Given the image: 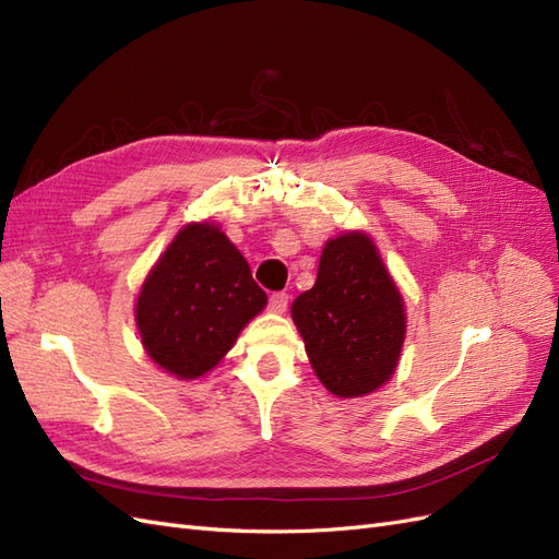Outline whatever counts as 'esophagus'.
Returning a JSON list of instances; mask_svg holds the SVG:
<instances>
[{
	"label": "esophagus",
	"instance_id": "1",
	"mask_svg": "<svg viewBox=\"0 0 559 559\" xmlns=\"http://www.w3.org/2000/svg\"><path fill=\"white\" fill-rule=\"evenodd\" d=\"M288 293H271L269 295V311L274 313H283L285 309H288Z\"/></svg>",
	"mask_w": 559,
	"mask_h": 559
}]
</instances>
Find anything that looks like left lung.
Here are the masks:
<instances>
[{
	"mask_svg": "<svg viewBox=\"0 0 559 559\" xmlns=\"http://www.w3.org/2000/svg\"><path fill=\"white\" fill-rule=\"evenodd\" d=\"M293 319L319 380L337 396H364L394 373L406 335L404 302L364 234L325 242L313 288Z\"/></svg>",
	"mask_w": 559,
	"mask_h": 559,
	"instance_id": "8db88e82",
	"label": "left lung"
}]
</instances>
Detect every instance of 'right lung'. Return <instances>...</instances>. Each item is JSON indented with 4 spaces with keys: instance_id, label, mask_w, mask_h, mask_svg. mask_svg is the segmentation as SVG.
I'll use <instances>...</instances> for the list:
<instances>
[{
    "instance_id": "1",
    "label": "right lung",
    "mask_w": 559,
    "mask_h": 559,
    "mask_svg": "<svg viewBox=\"0 0 559 559\" xmlns=\"http://www.w3.org/2000/svg\"><path fill=\"white\" fill-rule=\"evenodd\" d=\"M264 305L234 242L207 222L189 224L143 283L136 325L151 359L191 380L222 361Z\"/></svg>"
}]
</instances>
